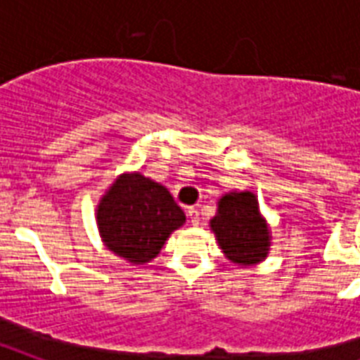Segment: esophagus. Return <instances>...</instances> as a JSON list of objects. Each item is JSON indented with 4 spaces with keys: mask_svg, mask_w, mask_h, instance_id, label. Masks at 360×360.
Instances as JSON below:
<instances>
[{
    "mask_svg": "<svg viewBox=\"0 0 360 360\" xmlns=\"http://www.w3.org/2000/svg\"><path fill=\"white\" fill-rule=\"evenodd\" d=\"M188 219H191V222L194 226L200 224V213H198V209H194V207L188 209Z\"/></svg>",
    "mask_w": 360,
    "mask_h": 360,
    "instance_id": "1",
    "label": "esophagus"
}]
</instances>
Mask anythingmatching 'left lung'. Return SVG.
I'll use <instances>...</instances> for the list:
<instances>
[{"mask_svg":"<svg viewBox=\"0 0 360 360\" xmlns=\"http://www.w3.org/2000/svg\"><path fill=\"white\" fill-rule=\"evenodd\" d=\"M211 228L231 262L250 265L262 262L267 254L269 231L252 192H230L220 198Z\"/></svg>","mask_w":360,"mask_h":360,"instance_id":"obj_1","label":"left lung"}]
</instances>
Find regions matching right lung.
<instances>
[{"label":"right lung","mask_w":360,"mask_h":360,"mask_svg":"<svg viewBox=\"0 0 360 360\" xmlns=\"http://www.w3.org/2000/svg\"><path fill=\"white\" fill-rule=\"evenodd\" d=\"M97 220L110 250L140 265L157 256L169 233L183 226L185 213L162 185L134 174L112 185Z\"/></svg>","instance_id":"right-lung-1"}]
</instances>
